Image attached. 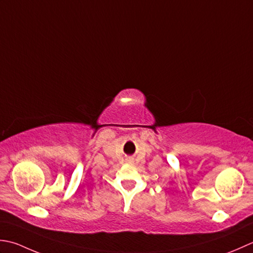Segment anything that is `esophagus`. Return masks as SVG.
<instances>
[{"mask_svg":"<svg viewBox=\"0 0 253 253\" xmlns=\"http://www.w3.org/2000/svg\"><path fill=\"white\" fill-rule=\"evenodd\" d=\"M127 163H132V159H128V161H127Z\"/></svg>","mask_w":253,"mask_h":253,"instance_id":"1","label":"esophagus"}]
</instances>
